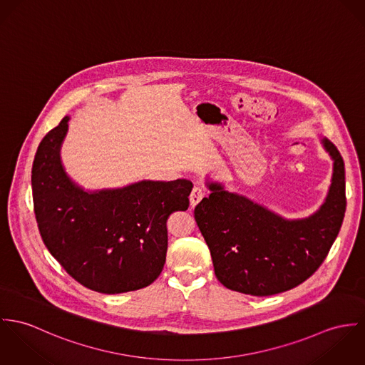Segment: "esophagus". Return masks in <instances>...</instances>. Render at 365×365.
<instances>
[{
    "instance_id": "34e87169",
    "label": "esophagus",
    "mask_w": 365,
    "mask_h": 365,
    "mask_svg": "<svg viewBox=\"0 0 365 365\" xmlns=\"http://www.w3.org/2000/svg\"><path fill=\"white\" fill-rule=\"evenodd\" d=\"M205 197V192L202 190V187H199V186H196L193 190H192V193H190V205L192 207H196L199 202H202V199Z\"/></svg>"
}]
</instances>
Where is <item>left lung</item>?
<instances>
[{"label": "left lung", "mask_w": 365, "mask_h": 365, "mask_svg": "<svg viewBox=\"0 0 365 365\" xmlns=\"http://www.w3.org/2000/svg\"><path fill=\"white\" fill-rule=\"evenodd\" d=\"M333 160L331 183L312 215L285 220L257 202L208 182L210 196L195 208V218L210 249L214 272L224 287L266 297L309 279L324 263L346 211L344 163L327 138Z\"/></svg>", "instance_id": "1"}]
</instances>
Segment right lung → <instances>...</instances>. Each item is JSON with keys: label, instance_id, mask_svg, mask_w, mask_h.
<instances>
[{"label": "right lung", "instance_id": "1", "mask_svg": "<svg viewBox=\"0 0 365 365\" xmlns=\"http://www.w3.org/2000/svg\"><path fill=\"white\" fill-rule=\"evenodd\" d=\"M66 116L41 140L32 166V193L41 240L83 287L120 294L154 283L163 272L166 220L189 207L193 183L141 180L120 189L85 192L60 160Z\"/></svg>", "mask_w": 365, "mask_h": 365}]
</instances>
